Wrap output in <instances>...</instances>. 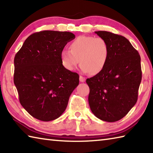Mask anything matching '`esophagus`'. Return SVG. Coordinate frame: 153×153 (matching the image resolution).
<instances>
[{
  "mask_svg": "<svg viewBox=\"0 0 153 153\" xmlns=\"http://www.w3.org/2000/svg\"><path fill=\"white\" fill-rule=\"evenodd\" d=\"M79 81L81 82H84L85 81V78L82 76H79Z\"/></svg>",
  "mask_w": 153,
  "mask_h": 153,
  "instance_id": "obj_1",
  "label": "esophagus"
}]
</instances>
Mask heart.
Returning a JSON list of instances; mask_svg holds the SVG:
<instances>
[{
  "instance_id": "b5f03b06",
  "label": "heart",
  "mask_w": 153,
  "mask_h": 153,
  "mask_svg": "<svg viewBox=\"0 0 153 153\" xmlns=\"http://www.w3.org/2000/svg\"><path fill=\"white\" fill-rule=\"evenodd\" d=\"M70 50H63L60 54L63 65L69 71L74 70L80 61L83 72L97 74L108 58V44L101 37L81 36L71 43Z\"/></svg>"
}]
</instances>
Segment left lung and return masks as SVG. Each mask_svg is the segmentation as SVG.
<instances>
[{
	"instance_id": "left-lung-1",
	"label": "left lung",
	"mask_w": 153,
	"mask_h": 153,
	"mask_svg": "<svg viewBox=\"0 0 153 153\" xmlns=\"http://www.w3.org/2000/svg\"><path fill=\"white\" fill-rule=\"evenodd\" d=\"M95 33L108 44L109 55L103 70L86 80L89 105L98 119L115 122L137 103L142 79L140 57L124 36L107 31Z\"/></svg>"
}]
</instances>
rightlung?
Instances as JSON below:
<instances>
[{"instance_id":"add662e5","label":"right lung","mask_w":153,"mask_h":153,"mask_svg":"<svg viewBox=\"0 0 153 153\" xmlns=\"http://www.w3.org/2000/svg\"><path fill=\"white\" fill-rule=\"evenodd\" d=\"M75 38L69 32L34 33L15 55L14 83L20 103L38 120L50 121L60 117L79 85V75L66 70L60 56Z\"/></svg>"}]
</instances>
